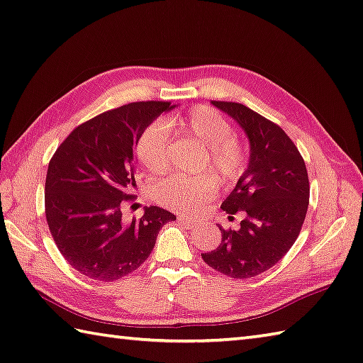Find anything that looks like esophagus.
I'll list each match as a JSON object with an SVG mask.
<instances>
[{
  "label": "esophagus",
  "mask_w": 363,
  "mask_h": 363,
  "mask_svg": "<svg viewBox=\"0 0 363 363\" xmlns=\"http://www.w3.org/2000/svg\"><path fill=\"white\" fill-rule=\"evenodd\" d=\"M179 221L184 225V228H188V229L194 228V225H196V220H193V218H188V216H180Z\"/></svg>",
  "instance_id": "1"
}]
</instances>
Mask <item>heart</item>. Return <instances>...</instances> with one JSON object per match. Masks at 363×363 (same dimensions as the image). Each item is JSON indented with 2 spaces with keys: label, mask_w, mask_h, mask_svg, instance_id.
<instances>
[{
  "label": "heart",
  "mask_w": 363,
  "mask_h": 363,
  "mask_svg": "<svg viewBox=\"0 0 363 363\" xmlns=\"http://www.w3.org/2000/svg\"><path fill=\"white\" fill-rule=\"evenodd\" d=\"M169 133H175L205 148L201 172H211L224 186L237 183L245 172L246 152L232 125L220 112L207 106L194 107L164 123H153L140 134L135 156L150 174H161L167 167ZM216 194V183L210 177H169L152 186L153 199L177 211H197Z\"/></svg>",
  "instance_id": "heart-1"
}]
</instances>
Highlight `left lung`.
Wrapping results in <instances>:
<instances>
[{"label":"left lung","mask_w":363,"mask_h":363,"mask_svg":"<svg viewBox=\"0 0 363 363\" xmlns=\"http://www.w3.org/2000/svg\"><path fill=\"white\" fill-rule=\"evenodd\" d=\"M211 104L248 135L250 161L221 205L229 215L245 211L240 229L220 225V246L202 259L223 275L245 279L269 270L297 240L310 202L308 172L297 147L275 123L238 102Z\"/></svg>","instance_id":"1"}]
</instances>
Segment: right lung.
<instances>
[{
    "label": "right lung",
    "mask_w": 363,
    "mask_h": 363,
    "mask_svg": "<svg viewBox=\"0 0 363 363\" xmlns=\"http://www.w3.org/2000/svg\"><path fill=\"white\" fill-rule=\"evenodd\" d=\"M166 101L131 102L82 123L52 156L45 177V218L72 269L96 281H117L147 261L170 211L145 208L139 221H121L134 199V150Z\"/></svg>",
    "instance_id": "right-lung-1"
}]
</instances>
